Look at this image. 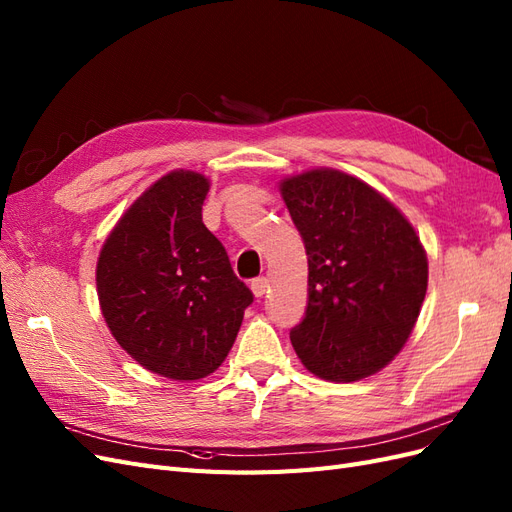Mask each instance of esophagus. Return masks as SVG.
Here are the masks:
<instances>
[{
  "label": "esophagus",
  "mask_w": 512,
  "mask_h": 512,
  "mask_svg": "<svg viewBox=\"0 0 512 512\" xmlns=\"http://www.w3.org/2000/svg\"><path fill=\"white\" fill-rule=\"evenodd\" d=\"M269 290V280L267 277H256V280H252V292L254 297H262Z\"/></svg>",
  "instance_id": "esophagus-1"
}]
</instances>
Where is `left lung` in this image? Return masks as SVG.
Instances as JSON below:
<instances>
[{
  "instance_id": "8db88e82",
  "label": "left lung",
  "mask_w": 512,
  "mask_h": 512,
  "mask_svg": "<svg viewBox=\"0 0 512 512\" xmlns=\"http://www.w3.org/2000/svg\"><path fill=\"white\" fill-rule=\"evenodd\" d=\"M307 252V309L290 331L301 363L331 382L389 365L427 292V254L401 211L365 181L314 168L280 183Z\"/></svg>"
}]
</instances>
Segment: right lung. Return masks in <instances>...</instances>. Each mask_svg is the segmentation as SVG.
Masks as SVG:
<instances>
[{
    "instance_id": "add662e5",
    "label": "right lung",
    "mask_w": 512,
    "mask_h": 512,
    "mask_svg": "<svg viewBox=\"0 0 512 512\" xmlns=\"http://www.w3.org/2000/svg\"><path fill=\"white\" fill-rule=\"evenodd\" d=\"M209 179L173 170L138 196L96 267L102 316L117 344L170 380H200L235 344L254 301L203 224Z\"/></svg>"
}]
</instances>
